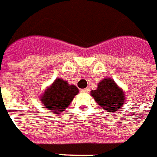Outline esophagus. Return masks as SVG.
Here are the masks:
<instances>
[{
    "label": "esophagus",
    "mask_w": 157,
    "mask_h": 157,
    "mask_svg": "<svg viewBox=\"0 0 157 157\" xmlns=\"http://www.w3.org/2000/svg\"><path fill=\"white\" fill-rule=\"evenodd\" d=\"M80 91H81V93H84V94H87V93H88V92H89V89H88V88H83V89H81Z\"/></svg>",
    "instance_id": "esophagus-1"
}]
</instances>
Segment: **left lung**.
Returning <instances> with one entry per match:
<instances>
[{
	"label": "left lung",
	"instance_id": "obj_1",
	"mask_svg": "<svg viewBox=\"0 0 157 157\" xmlns=\"http://www.w3.org/2000/svg\"><path fill=\"white\" fill-rule=\"evenodd\" d=\"M96 102L106 112H117L122 108L125 100L124 93L113 80L106 78L101 81L96 90L91 92Z\"/></svg>",
	"mask_w": 157,
	"mask_h": 157
}]
</instances>
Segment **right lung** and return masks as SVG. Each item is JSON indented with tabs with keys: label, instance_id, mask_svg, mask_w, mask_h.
I'll list each match as a JSON object with an SVG mask.
<instances>
[{
	"label": "right lung",
	"instance_id": "add662e5",
	"mask_svg": "<svg viewBox=\"0 0 157 157\" xmlns=\"http://www.w3.org/2000/svg\"><path fill=\"white\" fill-rule=\"evenodd\" d=\"M78 94V89L76 86L69 85L66 81L57 78L44 92L41 101L50 112L59 114L69 107Z\"/></svg>",
	"mask_w": 157,
	"mask_h": 157
}]
</instances>
